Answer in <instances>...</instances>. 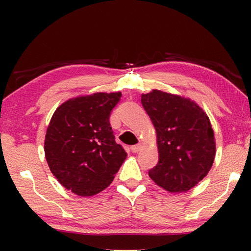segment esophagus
Wrapping results in <instances>:
<instances>
[{
    "mask_svg": "<svg viewBox=\"0 0 251 251\" xmlns=\"http://www.w3.org/2000/svg\"><path fill=\"white\" fill-rule=\"evenodd\" d=\"M142 148H143V144L139 143V144H137V145L131 146V151H133V152H138V151H141Z\"/></svg>",
    "mask_w": 251,
    "mask_h": 251,
    "instance_id": "1",
    "label": "esophagus"
}]
</instances>
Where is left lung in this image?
<instances>
[{
	"mask_svg": "<svg viewBox=\"0 0 251 251\" xmlns=\"http://www.w3.org/2000/svg\"><path fill=\"white\" fill-rule=\"evenodd\" d=\"M142 104L156 130L158 163L148 172L168 193L188 192L209 173L216 155L209 117L188 97L152 90Z\"/></svg>",
	"mask_w": 251,
	"mask_h": 251,
	"instance_id": "left-lung-1",
	"label": "left lung"
}]
</instances>
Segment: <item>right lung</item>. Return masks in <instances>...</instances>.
<instances>
[{
    "mask_svg": "<svg viewBox=\"0 0 251 251\" xmlns=\"http://www.w3.org/2000/svg\"><path fill=\"white\" fill-rule=\"evenodd\" d=\"M121 92L94 93L65 100L46 129L45 158L59 184L90 197L112 184L127 152L116 144L109 114Z\"/></svg>",
    "mask_w": 251,
    "mask_h": 251,
    "instance_id": "right-lung-1",
    "label": "right lung"
}]
</instances>
